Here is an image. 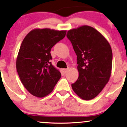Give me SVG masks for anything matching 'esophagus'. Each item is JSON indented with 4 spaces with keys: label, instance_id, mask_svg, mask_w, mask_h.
<instances>
[{
    "label": "esophagus",
    "instance_id": "obj_1",
    "mask_svg": "<svg viewBox=\"0 0 127 127\" xmlns=\"http://www.w3.org/2000/svg\"><path fill=\"white\" fill-rule=\"evenodd\" d=\"M68 70V69H62V71L64 73H66L67 72V71Z\"/></svg>",
    "mask_w": 127,
    "mask_h": 127
}]
</instances>
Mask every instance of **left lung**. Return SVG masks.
<instances>
[{
    "instance_id": "obj_1",
    "label": "left lung",
    "mask_w": 127,
    "mask_h": 127,
    "mask_svg": "<svg viewBox=\"0 0 127 127\" xmlns=\"http://www.w3.org/2000/svg\"><path fill=\"white\" fill-rule=\"evenodd\" d=\"M67 37L77 55L79 78L72 87L84 100L95 98L108 83L113 54L106 39L96 29L83 25L67 31Z\"/></svg>"
}]
</instances>
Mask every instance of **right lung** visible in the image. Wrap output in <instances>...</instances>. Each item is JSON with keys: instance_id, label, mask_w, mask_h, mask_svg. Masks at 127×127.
<instances>
[{"instance_id": "right-lung-1", "label": "right lung", "mask_w": 127, "mask_h": 127, "mask_svg": "<svg viewBox=\"0 0 127 127\" xmlns=\"http://www.w3.org/2000/svg\"><path fill=\"white\" fill-rule=\"evenodd\" d=\"M66 33V31L34 29L22 41L16 68L22 84L33 96L43 98L48 95L61 78V72L50 62V51Z\"/></svg>"}]
</instances>
